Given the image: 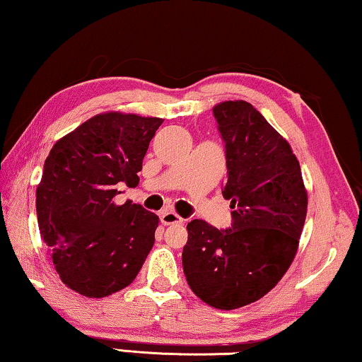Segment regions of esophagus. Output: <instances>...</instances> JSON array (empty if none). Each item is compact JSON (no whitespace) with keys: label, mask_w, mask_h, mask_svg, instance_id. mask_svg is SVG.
I'll return each instance as SVG.
<instances>
[{"label":"esophagus","mask_w":362,"mask_h":362,"mask_svg":"<svg viewBox=\"0 0 362 362\" xmlns=\"http://www.w3.org/2000/svg\"><path fill=\"white\" fill-rule=\"evenodd\" d=\"M160 218V223H163L164 226H172V224H182L183 223V218H180L179 214L170 211V209H164L163 213L159 214Z\"/></svg>","instance_id":"obj_1"}]
</instances>
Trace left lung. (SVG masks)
Returning <instances> with one entry per match:
<instances>
[{"mask_svg": "<svg viewBox=\"0 0 362 362\" xmlns=\"http://www.w3.org/2000/svg\"><path fill=\"white\" fill-rule=\"evenodd\" d=\"M226 143L223 197L233 224L219 230L206 221L187 224L182 263L199 299L221 310L252 304L284 276L299 247L307 190L289 143L245 100L214 105Z\"/></svg>", "mask_w": 362, "mask_h": 362, "instance_id": "obj_1", "label": "left lung"}]
</instances>
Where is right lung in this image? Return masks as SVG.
I'll return each mask as SVG.
<instances>
[{"label":"right lung","instance_id":"right-lung-1","mask_svg":"<svg viewBox=\"0 0 362 362\" xmlns=\"http://www.w3.org/2000/svg\"><path fill=\"white\" fill-rule=\"evenodd\" d=\"M163 118L104 112L53 144L37 185L43 244L69 289L100 299L133 283L154 245L159 218L115 203L118 183L136 187Z\"/></svg>","mask_w":362,"mask_h":362}]
</instances>
